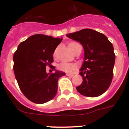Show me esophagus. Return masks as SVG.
<instances>
[{
    "label": "esophagus",
    "mask_w": 129,
    "mask_h": 129,
    "mask_svg": "<svg viewBox=\"0 0 129 129\" xmlns=\"http://www.w3.org/2000/svg\"><path fill=\"white\" fill-rule=\"evenodd\" d=\"M66 75H67V76H70V77H72V76H74V75L73 74H69V73H67V74H66Z\"/></svg>",
    "instance_id": "34e87169"
}]
</instances>
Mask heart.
<instances>
[{"mask_svg":"<svg viewBox=\"0 0 129 129\" xmlns=\"http://www.w3.org/2000/svg\"><path fill=\"white\" fill-rule=\"evenodd\" d=\"M68 46H69L70 50H71L73 52H74L76 49L78 48L79 47H81V46L80 44H79V43H76V42H71V43H69ZM56 52L57 50H55L54 55H55ZM76 68H77V66H76V64L72 63V62H62L58 65V68H59V70L65 72H72V70L76 69Z\"/></svg>","mask_w":129,"mask_h":129,"instance_id":"1","label":"heart"}]
</instances>
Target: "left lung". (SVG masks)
I'll list each match as a JSON object with an SVG mask.
<instances>
[{"label":"left lung","instance_id":"8db88e82","mask_svg":"<svg viewBox=\"0 0 129 129\" xmlns=\"http://www.w3.org/2000/svg\"><path fill=\"white\" fill-rule=\"evenodd\" d=\"M67 36L79 42L85 51L80 72L83 82L76 89L85 96H100L109 88L113 78L116 55L112 44L104 34L91 29H83Z\"/></svg>","mask_w":129,"mask_h":129}]
</instances>
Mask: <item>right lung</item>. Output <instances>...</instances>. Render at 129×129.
<instances>
[{"label":"right lung","instance_id":"obj_1","mask_svg":"<svg viewBox=\"0 0 129 129\" xmlns=\"http://www.w3.org/2000/svg\"><path fill=\"white\" fill-rule=\"evenodd\" d=\"M62 39L36 34L20 43L13 55V70L22 94L29 101L43 104L50 101L57 91V81L63 72L55 70L47 74L53 55Z\"/></svg>","mask_w":129,"mask_h":129}]
</instances>
